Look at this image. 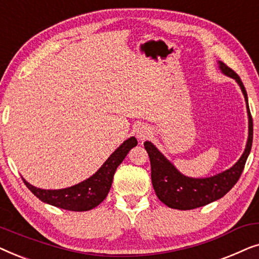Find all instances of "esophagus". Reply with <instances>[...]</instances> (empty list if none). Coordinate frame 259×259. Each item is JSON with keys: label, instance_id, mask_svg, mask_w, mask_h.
Returning <instances> with one entry per match:
<instances>
[{"label": "esophagus", "instance_id": "1", "mask_svg": "<svg viewBox=\"0 0 259 259\" xmlns=\"http://www.w3.org/2000/svg\"><path fill=\"white\" fill-rule=\"evenodd\" d=\"M151 136V130L145 125H139L136 130V137L140 141H145Z\"/></svg>", "mask_w": 259, "mask_h": 259}]
</instances>
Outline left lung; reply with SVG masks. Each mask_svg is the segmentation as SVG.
I'll return each instance as SVG.
<instances>
[{"label":"left lung","instance_id":"1","mask_svg":"<svg viewBox=\"0 0 259 259\" xmlns=\"http://www.w3.org/2000/svg\"><path fill=\"white\" fill-rule=\"evenodd\" d=\"M218 68L224 75L231 77L238 83L242 90V93L245 99L246 113H247V140L245 148L240 158L233 164L231 167L225 169L217 175L205 178H193L183 175L160 151L151 141H145L144 146L150 155L151 160V179L153 184V189L159 200L162 201L171 208L177 210H193V208L204 206L221 199L238 182L242 175L246 159L249 157L251 146H252L253 125L251 118L249 101L245 87L240 80V77L229 68L224 62L218 61Z\"/></svg>","mask_w":259,"mask_h":259}]
</instances>
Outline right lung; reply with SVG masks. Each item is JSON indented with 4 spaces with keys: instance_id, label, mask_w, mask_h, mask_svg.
Wrapping results in <instances>:
<instances>
[{
    "instance_id": "obj_1",
    "label": "right lung",
    "mask_w": 259,
    "mask_h": 259,
    "mask_svg": "<svg viewBox=\"0 0 259 259\" xmlns=\"http://www.w3.org/2000/svg\"><path fill=\"white\" fill-rule=\"evenodd\" d=\"M137 145L138 141L136 137L128 138L109 155L107 160L90 178L66 189H38L28 183L24 178L22 179L28 189L34 193V196H36L46 204L68 211H90L97 207L107 197L116 168L126 158L128 152Z\"/></svg>"
}]
</instances>
